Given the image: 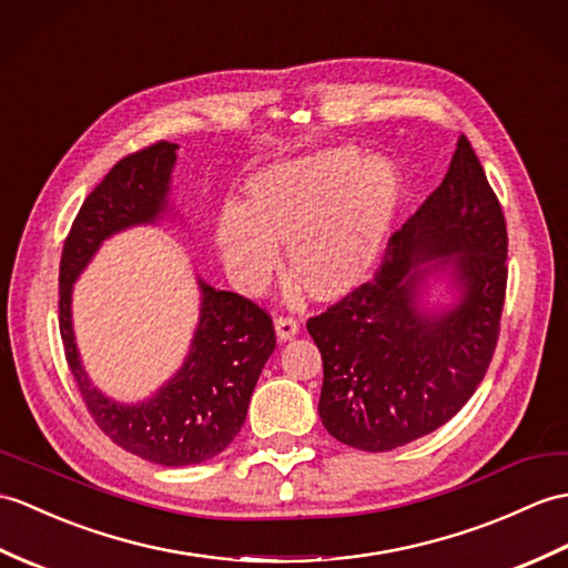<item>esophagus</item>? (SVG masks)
<instances>
[{"label": "esophagus", "mask_w": 568, "mask_h": 568, "mask_svg": "<svg viewBox=\"0 0 568 568\" xmlns=\"http://www.w3.org/2000/svg\"><path fill=\"white\" fill-rule=\"evenodd\" d=\"M297 332H300V322L295 316H278V320H275V334H278V341L295 338Z\"/></svg>", "instance_id": "34e87169"}]
</instances>
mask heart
Here are the masks:
<instances>
[{"label": "heart", "mask_w": 568, "mask_h": 568, "mask_svg": "<svg viewBox=\"0 0 568 568\" xmlns=\"http://www.w3.org/2000/svg\"><path fill=\"white\" fill-rule=\"evenodd\" d=\"M404 181L385 156L353 148L285 160L246 181V203L220 213L215 244L224 266L256 290L285 240L290 271L310 293L336 297L373 268L402 203Z\"/></svg>", "instance_id": "b5f03b06"}]
</instances>
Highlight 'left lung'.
Here are the masks:
<instances>
[{
    "label": "left lung",
    "instance_id": "8db88e82",
    "mask_svg": "<svg viewBox=\"0 0 568 568\" xmlns=\"http://www.w3.org/2000/svg\"><path fill=\"white\" fill-rule=\"evenodd\" d=\"M506 256L504 210L463 135L440 186L389 240L375 278L307 322L324 363L320 418L336 440L387 453L469 402L498 341ZM440 274L448 297L430 301Z\"/></svg>",
    "mask_w": 568,
    "mask_h": 568
}]
</instances>
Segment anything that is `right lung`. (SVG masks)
Segmentation results:
<instances>
[{
    "label": "right lung",
    "instance_id": "add662e5",
    "mask_svg": "<svg viewBox=\"0 0 568 568\" xmlns=\"http://www.w3.org/2000/svg\"><path fill=\"white\" fill-rule=\"evenodd\" d=\"M179 144L156 142L118 162L79 207L60 261V334L64 358L97 426L123 450L164 467L201 465L242 430L248 399L275 348L271 316L230 290L197 278L201 314L189 355L152 397L125 404L91 385L79 358L72 290L101 244L171 213Z\"/></svg>",
    "mask_w": 568,
    "mask_h": 568
}]
</instances>
